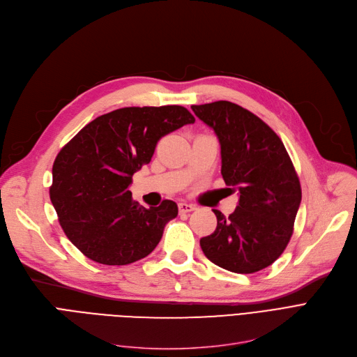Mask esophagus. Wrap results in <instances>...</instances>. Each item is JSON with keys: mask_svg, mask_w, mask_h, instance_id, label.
I'll list each match as a JSON object with an SVG mask.
<instances>
[{"mask_svg": "<svg viewBox=\"0 0 357 357\" xmlns=\"http://www.w3.org/2000/svg\"><path fill=\"white\" fill-rule=\"evenodd\" d=\"M179 213H182V214H186V213H191V211H194L195 210V207L192 204H188V202H179Z\"/></svg>", "mask_w": 357, "mask_h": 357, "instance_id": "esophagus-1", "label": "esophagus"}]
</instances>
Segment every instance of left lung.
Returning <instances> with one entry per match:
<instances>
[{
    "instance_id": "8db88e82",
    "label": "left lung",
    "mask_w": 357,
    "mask_h": 357,
    "mask_svg": "<svg viewBox=\"0 0 357 357\" xmlns=\"http://www.w3.org/2000/svg\"><path fill=\"white\" fill-rule=\"evenodd\" d=\"M221 146V175L238 191L229 217L213 210L217 229L199 240L204 255L234 273H255L284 253L301 204V185L275 131L230 101L191 105ZM231 190V188H229Z\"/></svg>"
}]
</instances>
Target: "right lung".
I'll use <instances>...</instances> for the list:
<instances>
[{
	"label": "right lung",
	"mask_w": 357,
	"mask_h": 357,
	"mask_svg": "<svg viewBox=\"0 0 357 357\" xmlns=\"http://www.w3.org/2000/svg\"><path fill=\"white\" fill-rule=\"evenodd\" d=\"M194 121L181 105L126 107L92 120L62 147L49 192L75 248L109 266L133 264L155 250L178 205L163 199L144 208L128 186L163 136Z\"/></svg>",
	"instance_id": "1"
}]
</instances>
